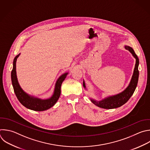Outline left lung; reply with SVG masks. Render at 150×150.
<instances>
[{
    "instance_id": "obj_1",
    "label": "left lung",
    "mask_w": 150,
    "mask_h": 150,
    "mask_svg": "<svg viewBox=\"0 0 150 150\" xmlns=\"http://www.w3.org/2000/svg\"><path fill=\"white\" fill-rule=\"evenodd\" d=\"M125 48L128 50V51L132 54L134 57L136 59L135 68L131 82L128 86L123 92L119 94L109 96L101 101H96L94 100V99H91L92 103L93 104L99 107L104 109H113L120 107L124 105V104H125L129 100V98L132 95L135 90V88L137 86L139 77V59L132 47L128 46H125ZM83 86H84V88H86L84 81L83 82Z\"/></svg>"
}]
</instances>
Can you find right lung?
Segmentation results:
<instances>
[{
    "label": "right lung",
    "mask_w": 150,
    "mask_h": 150,
    "mask_svg": "<svg viewBox=\"0 0 150 150\" xmlns=\"http://www.w3.org/2000/svg\"><path fill=\"white\" fill-rule=\"evenodd\" d=\"M20 54L18 55L13 60V69L11 72V79L15 93L19 101L26 108L36 111H43L53 107L60 96L61 87L62 82L65 79L68 73L62 75L57 81L54 95L47 99H41L30 96L25 93L21 88L17 79L16 73V62Z\"/></svg>",
    "instance_id": "right-lung-1"
}]
</instances>
